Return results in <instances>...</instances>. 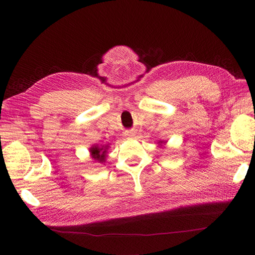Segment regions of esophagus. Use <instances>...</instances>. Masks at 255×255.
<instances>
[{
  "instance_id": "obj_1",
  "label": "esophagus",
  "mask_w": 255,
  "mask_h": 255,
  "mask_svg": "<svg viewBox=\"0 0 255 255\" xmlns=\"http://www.w3.org/2000/svg\"><path fill=\"white\" fill-rule=\"evenodd\" d=\"M126 136H127L128 138L132 139L134 136H136V131H134V130H128V131L126 132Z\"/></svg>"
}]
</instances>
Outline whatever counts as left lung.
<instances>
[{
	"instance_id": "obj_1",
	"label": "left lung",
	"mask_w": 255,
	"mask_h": 255,
	"mask_svg": "<svg viewBox=\"0 0 255 255\" xmlns=\"http://www.w3.org/2000/svg\"><path fill=\"white\" fill-rule=\"evenodd\" d=\"M166 140H159V142H158V144H159V147H164V145L166 144Z\"/></svg>"
}]
</instances>
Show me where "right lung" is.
<instances>
[{"label": "right lung", "instance_id": "add662e5", "mask_svg": "<svg viewBox=\"0 0 255 255\" xmlns=\"http://www.w3.org/2000/svg\"><path fill=\"white\" fill-rule=\"evenodd\" d=\"M111 143L108 144H93L90 148V154L91 158L94 162L97 163H105L106 156H107V150L110 149Z\"/></svg>", "mask_w": 255, "mask_h": 255}]
</instances>
